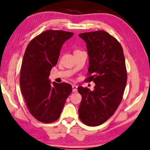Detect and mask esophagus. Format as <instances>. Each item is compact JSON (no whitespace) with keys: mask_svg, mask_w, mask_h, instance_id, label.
I'll return each instance as SVG.
<instances>
[{"mask_svg":"<svg viewBox=\"0 0 150 150\" xmlns=\"http://www.w3.org/2000/svg\"><path fill=\"white\" fill-rule=\"evenodd\" d=\"M72 88H73V92H77V86L75 85V84H73L72 86Z\"/></svg>","mask_w":150,"mask_h":150,"instance_id":"1","label":"esophagus"}]
</instances>
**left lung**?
<instances>
[{
  "instance_id": "obj_1",
  "label": "left lung",
  "mask_w": 150,
  "mask_h": 150,
  "mask_svg": "<svg viewBox=\"0 0 150 150\" xmlns=\"http://www.w3.org/2000/svg\"><path fill=\"white\" fill-rule=\"evenodd\" d=\"M79 36L86 43L89 56L85 81L96 84L93 91L77 88L82 96L79 115L83 123L96 127L113 115L122 99L127 79L123 50L115 37L102 30Z\"/></svg>"
}]
</instances>
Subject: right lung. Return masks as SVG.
<instances>
[{"label": "right lung", "mask_w": 150, "mask_h": 150, "mask_svg": "<svg viewBox=\"0 0 150 150\" xmlns=\"http://www.w3.org/2000/svg\"><path fill=\"white\" fill-rule=\"evenodd\" d=\"M73 33L48 30L33 39L26 48L20 70L21 92L33 117L42 122L58 119L72 86L50 83V72L58 62L62 45Z\"/></svg>", "instance_id": "obj_1"}]
</instances>
